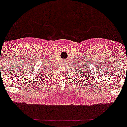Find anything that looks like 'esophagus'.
<instances>
[{
  "mask_svg": "<svg viewBox=\"0 0 127 127\" xmlns=\"http://www.w3.org/2000/svg\"><path fill=\"white\" fill-rule=\"evenodd\" d=\"M64 63H65V64H67V62H68V60H65V59H64Z\"/></svg>",
  "mask_w": 127,
  "mask_h": 127,
  "instance_id": "1",
  "label": "esophagus"
}]
</instances>
